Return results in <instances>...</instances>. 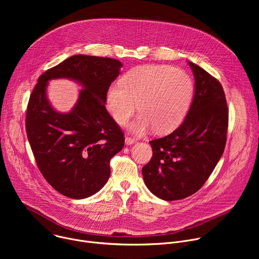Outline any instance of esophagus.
<instances>
[{
	"instance_id": "1",
	"label": "esophagus",
	"mask_w": 259,
	"mask_h": 259,
	"mask_svg": "<svg viewBox=\"0 0 259 259\" xmlns=\"http://www.w3.org/2000/svg\"><path fill=\"white\" fill-rule=\"evenodd\" d=\"M136 142V139L135 138H132V137H129V136H127L126 138H125V143L127 144V145H131V144H133V143H135Z\"/></svg>"
}]
</instances>
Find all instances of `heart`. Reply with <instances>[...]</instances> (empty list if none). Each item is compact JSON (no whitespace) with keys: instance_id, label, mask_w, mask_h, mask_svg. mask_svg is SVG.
Instances as JSON below:
<instances>
[{"instance_id":"obj_1","label":"heart","mask_w":259,"mask_h":259,"mask_svg":"<svg viewBox=\"0 0 259 259\" xmlns=\"http://www.w3.org/2000/svg\"><path fill=\"white\" fill-rule=\"evenodd\" d=\"M194 84L186 71L169 65H143L129 70L121 85H112L105 96L106 108L121 126L128 123L137 106L140 115L130 130L142 135L152 127L163 134L174 130L186 117Z\"/></svg>"}]
</instances>
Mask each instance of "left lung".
<instances>
[{
	"label": "left lung",
	"mask_w": 259,
	"mask_h": 259,
	"mask_svg": "<svg viewBox=\"0 0 259 259\" xmlns=\"http://www.w3.org/2000/svg\"><path fill=\"white\" fill-rule=\"evenodd\" d=\"M195 95L189 113L171 134L150 141L151 161L142 168L145 186L165 201L198 192L224 154L229 109L223 86L205 69L189 61Z\"/></svg>",
	"instance_id": "left-lung-1"
}]
</instances>
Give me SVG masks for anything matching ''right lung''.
Instances as JSON below:
<instances>
[{
  "instance_id": "obj_1",
  "label": "right lung",
  "mask_w": 259,
  "mask_h": 259,
  "mask_svg": "<svg viewBox=\"0 0 259 259\" xmlns=\"http://www.w3.org/2000/svg\"><path fill=\"white\" fill-rule=\"evenodd\" d=\"M121 67L117 59L73 55L41 75L30 94L25 128L32 154L44 178L65 197L85 199L100 191L110 175V159L123 149L124 133L105 108ZM61 77L83 87L65 114L56 112L46 94L48 82Z\"/></svg>"
}]
</instances>
